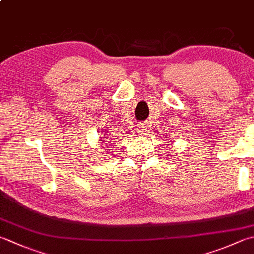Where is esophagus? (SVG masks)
Here are the masks:
<instances>
[{"mask_svg":"<svg viewBox=\"0 0 254 254\" xmlns=\"http://www.w3.org/2000/svg\"><path fill=\"white\" fill-rule=\"evenodd\" d=\"M146 126L143 125V124H138L137 125V128H136V132L137 135H143V133L146 132Z\"/></svg>","mask_w":254,"mask_h":254,"instance_id":"34e87169","label":"esophagus"}]
</instances>
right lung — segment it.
Wrapping results in <instances>:
<instances>
[{
	"instance_id": "add662e5",
	"label": "right lung",
	"mask_w": 254,
	"mask_h": 254,
	"mask_svg": "<svg viewBox=\"0 0 254 254\" xmlns=\"http://www.w3.org/2000/svg\"><path fill=\"white\" fill-rule=\"evenodd\" d=\"M105 131H106V130H105ZM108 136H109L108 132L107 133H105V132L102 133V136L99 137V141L102 142V143H100V145H105V142H107V139H109Z\"/></svg>"
}]
</instances>
